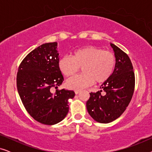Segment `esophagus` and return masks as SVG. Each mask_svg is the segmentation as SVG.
Returning a JSON list of instances; mask_svg holds the SVG:
<instances>
[{"label":"esophagus","mask_w":152,"mask_h":152,"mask_svg":"<svg viewBox=\"0 0 152 152\" xmlns=\"http://www.w3.org/2000/svg\"><path fill=\"white\" fill-rule=\"evenodd\" d=\"M75 93L76 95H78L79 93H80V91H75Z\"/></svg>","instance_id":"34e87169"}]
</instances>
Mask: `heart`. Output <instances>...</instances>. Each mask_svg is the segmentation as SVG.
Segmentation results:
<instances>
[{
	"instance_id": "b5f03b06",
	"label": "heart",
	"mask_w": 152,
	"mask_h": 152,
	"mask_svg": "<svg viewBox=\"0 0 152 152\" xmlns=\"http://www.w3.org/2000/svg\"><path fill=\"white\" fill-rule=\"evenodd\" d=\"M115 57L111 52L100 48L86 46L75 50L72 57L64 56L59 60V67L66 77H71L82 67L83 73L69 79L66 86L72 90H82L96 83H103L113 74Z\"/></svg>"
}]
</instances>
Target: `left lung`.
<instances>
[{"instance_id":"left-lung-1","label":"left lung","mask_w":152,"mask_h":152,"mask_svg":"<svg viewBox=\"0 0 152 152\" xmlns=\"http://www.w3.org/2000/svg\"><path fill=\"white\" fill-rule=\"evenodd\" d=\"M115 57L113 74L96 93H91L86 102L89 115L99 123H109L119 118L128 107L134 94L135 75L126 54L111 43ZM103 93H102V92Z\"/></svg>"}]
</instances>
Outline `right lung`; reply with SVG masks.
I'll use <instances>...</instances> for the list:
<instances>
[{
    "instance_id": "1",
    "label": "right lung",
    "mask_w": 152,
    "mask_h": 152,
    "mask_svg": "<svg viewBox=\"0 0 152 152\" xmlns=\"http://www.w3.org/2000/svg\"><path fill=\"white\" fill-rule=\"evenodd\" d=\"M57 43H46L30 52L20 63L16 76L18 95L28 113L37 122L53 125L63 120L73 91L51 88L62 84Z\"/></svg>"
}]
</instances>
